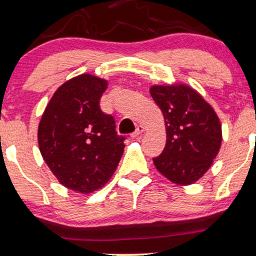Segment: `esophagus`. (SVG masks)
<instances>
[{"label": "esophagus", "mask_w": 256, "mask_h": 256, "mask_svg": "<svg viewBox=\"0 0 256 256\" xmlns=\"http://www.w3.org/2000/svg\"><path fill=\"white\" fill-rule=\"evenodd\" d=\"M144 132V128L142 127V126H138L136 129H135V132L133 134H130V138H135L136 136H138V135H141Z\"/></svg>", "instance_id": "obj_1"}]
</instances>
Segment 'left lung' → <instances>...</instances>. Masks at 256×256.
<instances>
[{
    "mask_svg": "<svg viewBox=\"0 0 256 256\" xmlns=\"http://www.w3.org/2000/svg\"><path fill=\"white\" fill-rule=\"evenodd\" d=\"M150 96L162 112L166 146L154 166L168 180L190 185L212 165L222 144V126L212 106L188 85H153Z\"/></svg>",
    "mask_w": 256,
    "mask_h": 256,
    "instance_id": "obj_1",
    "label": "left lung"
}]
</instances>
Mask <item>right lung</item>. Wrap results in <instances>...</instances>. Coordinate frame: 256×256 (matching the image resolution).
Wrapping results in <instances>:
<instances>
[{"label":"right lung","instance_id":"right-lung-1","mask_svg":"<svg viewBox=\"0 0 256 256\" xmlns=\"http://www.w3.org/2000/svg\"><path fill=\"white\" fill-rule=\"evenodd\" d=\"M108 82L83 74L65 82L47 104L38 128L44 160L59 182L91 194L109 182L124 150L115 120L100 108Z\"/></svg>","mask_w":256,"mask_h":256}]
</instances>
